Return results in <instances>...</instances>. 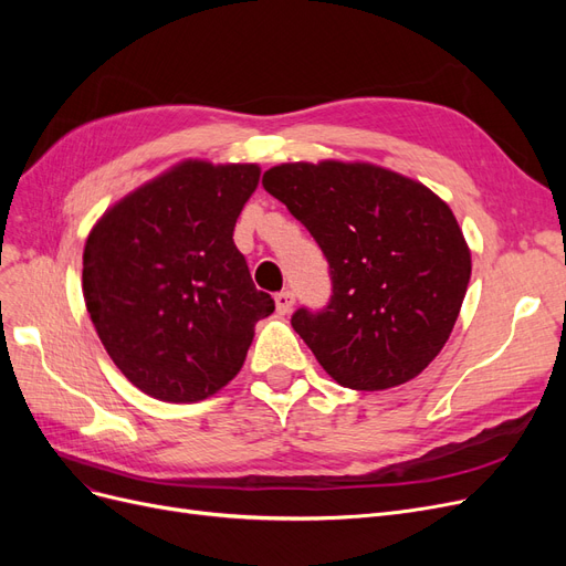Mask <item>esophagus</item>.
I'll return each mask as SVG.
<instances>
[{"label": "esophagus", "mask_w": 566, "mask_h": 566, "mask_svg": "<svg viewBox=\"0 0 566 566\" xmlns=\"http://www.w3.org/2000/svg\"><path fill=\"white\" fill-rule=\"evenodd\" d=\"M276 310H279V314H290V310H293L295 306V295L290 293V290H281V293H276Z\"/></svg>", "instance_id": "obj_1"}]
</instances>
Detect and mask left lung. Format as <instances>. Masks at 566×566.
I'll use <instances>...</instances> for the list:
<instances>
[{
	"label": "left lung",
	"instance_id": "1",
	"mask_svg": "<svg viewBox=\"0 0 566 566\" xmlns=\"http://www.w3.org/2000/svg\"><path fill=\"white\" fill-rule=\"evenodd\" d=\"M262 186L331 264L328 306L293 314L323 370L364 391L413 380L447 345L472 273L449 205L370 163H283L266 169Z\"/></svg>",
	"mask_w": 566,
	"mask_h": 566
}]
</instances>
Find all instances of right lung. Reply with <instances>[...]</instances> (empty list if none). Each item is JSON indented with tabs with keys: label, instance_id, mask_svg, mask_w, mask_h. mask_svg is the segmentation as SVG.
<instances>
[{
	"label": "right lung",
	"instance_id": "add662e5",
	"mask_svg": "<svg viewBox=\"0 0 566 566\" xmlns=\"http://www.w3.org/2000/svg\"><path fill=\"white\" fill-rule=\"evenodd\" d=\"M260 165L184 160L117 200L87 235L82 293L113 364L153 399L193 403L243 368L273 312L233 243Z\"/></svg>",
	"mask_w": 566,
	"mask_h": 566
}]
</instances>
